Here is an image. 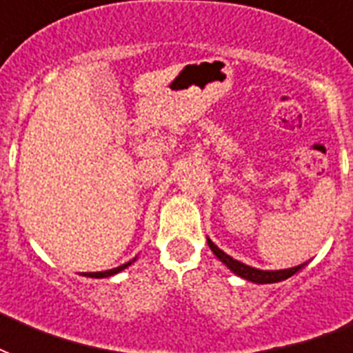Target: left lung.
<instances>
[{"instance_id":"8db88e82","label":"left lung","mask_w":353,"mask_h":353,"mask_svg":"<svg viewBox=\"0 0 353 353\" xmlns=\"http://www.w3.org/2000/svg\"><path fill=\"white\" fill-rule=\"evenodd\" d=\"M207 241H209V247L212 249V252H214L216 256L220 258L221 262L225 263L227 268L231 269L232 273H236L238 276H241V279L251 280V282H256V284H273V282H280V280L290 279V276H293L296 271H301V269L304 268V263L296 265V268L282 269V271H262V269L249 268V265L238 262V260H234L232 256L225 254V252L221 251V249H218V247H216L214 243L209 240V238H207Z\"/></svg>"}]
</instances>
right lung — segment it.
<instances>
[{"mask_svg": "<svg viewBox=\"0 0 353 353\" xmlns=\"http://www.w3.org/2000/svg\"><path fill=\"white\" fill-rule=\"evenodd\" d=\"M133 260H135V258H133ZM133 260H130L128 263H122V265H119V268H115V269H110V271H102V273H84V274L85 276H91V279H104V276H112V274L119 273V271H122V269H126L128 265L133 262Z\"/></svg>", "mask_w": 353, "mask_h": 353, "instance_id": "right-lung-1", "label": "right lung"}]
</instances>
